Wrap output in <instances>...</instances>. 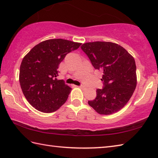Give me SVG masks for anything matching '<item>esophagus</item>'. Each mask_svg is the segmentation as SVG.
Instances as JSON below:
<instances>
[{"instance_id":"obj_1","label":"esophagus","mask_w":158,"mask_h":158,"mask_svg":"<svg viewBox=\"0 0 158 158\" xmlns=\"http://www.w3.org/2000/svg\"><path fill=\"white\" fill-rule=\"evenodd\" d=\"M79 88H80L81 89H85V86H83V85H81V86H79Z\"/></svg>"}]
</instances>
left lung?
<instances>
[{"instance_id": "obj_1", "label": "left lung", "mask_w": 158, "mask_h": 158, "mask_svg": "<svg viewBox=\"0 0 158 158\" xmlns=\"http://www.w3.org/2000/svg\"><path fill=\"white\" fill-rule=\"evenodd\" d=\"M81 48L93 66L103 72V89H96V98L88 101L101 115H110L122 109L135 92L136 67L135 58L123 47L112 42L85 43Z\"/></svg>"}]
</instances>
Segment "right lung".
<instances>
[{"label": "right lung", "mask_w": 158, "mask_h": 158, "mask_svg": "<svg viewBox=\"0 0 158 158\" xmlns=\"http://www.w3.org/2000/svg\"><path fill=\"white\" fill-rule=\"evenodd\" d=\"M81 43L62 39H48L35 45L22 61L19 81L28 102L43 113H52L63 105L71 88L58 76L59 64Z\"/></svg>", "instance_id": "add662e5"}]
</instances>
